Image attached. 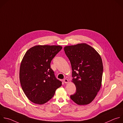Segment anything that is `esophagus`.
Segmentation results:
<instances>
[{
    "label": "esophagus",
    "mask_w": 123,
    "mask_h": 123,
    "mask_svg": "<svg viewBox=\"0 0 123 123\" xmlns=\"http://www.w3.org/2000/svg\"><path fill=\"white\" fill-rule=\"evenodd\" d=\"M68 80L67 79H66V78H65V79H64V80H63V82H64V83H68Z\"/></svg>",
    "instance_id": "esophagus-1"
}]
</instances>
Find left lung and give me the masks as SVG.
<instances>
[{
	"mask_svg": "<svg viewBox=\"0 0 123 123\" xmlns=\"http://www.w3.org/2000/svg\"><path fill=\"white\" fill-rule=\"evenodd\" d=\"M64 51L71 64L72 82L76 88V92L70 97L78 105L89 104L101 86L102 58L94 49L85 43L66 46Z\"/></svg>",
	"mask_w": 123,
	"mask_h": 123,
	"instance_id": "left-lung-1",
	"label": "left lung"
}]
</instances>
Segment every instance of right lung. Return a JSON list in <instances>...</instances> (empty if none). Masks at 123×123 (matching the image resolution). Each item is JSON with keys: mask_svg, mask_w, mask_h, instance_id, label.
I'll use <instances>...</instances> for the list:
<instances>
[{"mask_svg": "<svg viewBox=\"0 0 123 123\" xmlns=\"http://www.w3.org/2000/svg\"><path fill=\"white\" fill-rule=\"evenodd\" d=\"M62 49L60 46L37 45L25 54L20 65L19 79L24 93L33 103H46L62 85L50 65Z\"/></svg>", "mask_w": 123, "mask_h": 123, "instance_id": "1", "label": "right lung"}]
</instances>
